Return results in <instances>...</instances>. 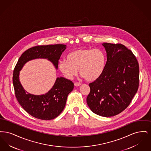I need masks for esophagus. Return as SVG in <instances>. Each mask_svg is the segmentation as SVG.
<instances>
[{
  "label": "esophagus",
  "instance_id": "1",
  "mask_svg": "<svg viewBox=\"0 0 151 151\" xmlns=\"http://www.w3.org/2000/svg\"><path fill=\"white\" fill-rule=\"evenodd\" d=\"M74 85H75V86H81V83H78V82H75V83H74Z\"/></svg>",
  "mask_w": 151,
  "mask_h": 151
}]
</instances>
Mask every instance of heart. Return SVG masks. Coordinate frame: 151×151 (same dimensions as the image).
Wrapping results in <instances>:
<instances>
[{
    "label": "heart",
    "mask_w": 151,
    "mask_h": 151,
    "mask_svg": "<svg viewBox=\"0 0 151 151\" xmlns=\"http://www.w3.org/2000/svg\"><path fill=\"white\" fill-rule=\"evenodd\" d=\"M106 56L100 49H84L73 51L67 60H60L58 68L65 77L71 79L79 72L88 81L98 79L104 72Z\"/></svg>",
    "instance_id": "heart-1"
}]
</instances>
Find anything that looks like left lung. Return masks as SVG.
Returning <instances> with one entry per match:
<instances>
[{"label": "left lung", "mask_w": 151, "mask_h": 151, "mask_svg": "<svg viewBox=\"0 0 151 151\" xmlns=\"http://www.w3.org/2000/svg\"><path fill=\"white\" fill-rule=\"evenodd\" d=\"M107 61L104 72L89 83L87 104L94 113L109 117L128 107L139 84V68L131 51L121 43H104Z\"/></svg>", "instance_id": "obj_1"}]
</instances>
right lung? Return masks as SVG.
I'll list each match as a JSON object with an SVG mask.
<instances>
[{
	"mask_svg": "<svg viewBox=\"0 0 151 151\" xmlns=\"http://www.w3.org/2000/svg\"><path fill=\"white\" fill-rule=\"evenodd\" d=\"M62 44L36 46L22 54L14 67L13 84L16 97L22 108L30 115L42 120H51L63 110L68 94L74 84L70 80L57 78L50 90L45 94L33 95L24 90L19 81V73L27 62L37 58H46L51 61L56 69L58 60L66 49Z\"/></svg>",
	"mask_w": 151,
	"mask_h": 151,
	"instance_id": "right-lung-1",
	"label": "right lung"
}]
</instances>
